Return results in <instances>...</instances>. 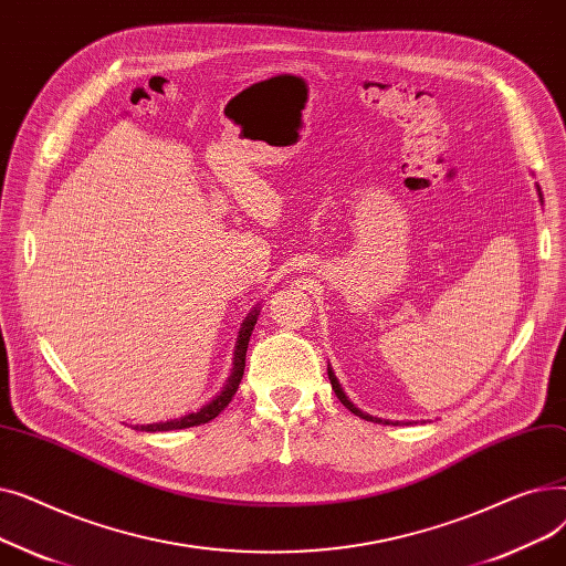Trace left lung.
<instances>
[{"label": "left lung", "instance_id": "8db88e82", "mask_svg": "<svg viewBox=\"0 0 566 566\" xmlns=\"http://www.w3.org/2000/svg\"><path fill=\"white\" fill-rule=\"evenodd\" d=\"M539 190V188H537ZM539 197H542V190H539ZM544 201V199H542ZM328 378H331V382H333V390H335V395H337V399L350 410V412H355L358 415V418H363V420H367V422H385V424H390L388 420H380V418H374V415H369V412H363L360 408H355L353 406V401L344 395V390H342V385H339V380H337V376H335V371L328 367Z\"/></svg>", "mask_w": 566, "mask_h": 566}]
</instances>
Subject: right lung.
<instances>
[{"instance_id": "right-lung-1", "label": "right lung", "mask_w": 566, "mask_h": 566, "mask_svg": "<svg viewBox=\"0 0 566 566\" xmlns=\"http://www.w3.org/2000/svg\"><path fill=\"white\" fill-rule=\"evenodd\" d=\"M256 316H259V310L254 307L248 318L243 321V328L241 333H238V342H235V353H233V369H231V376L224 385V390L213 399L208 401L206 406H201L197 412H188L184 415V418H176V420H167V422H156V424H142V427H135L139 431H174V429H188V427H199V424H206L216 420L218 415L229 406V401L233 399L238 385H241V378H243V371H245V355H248V344H250V337H252V331L256 325Z\"/></svg>"}]
</instances>
